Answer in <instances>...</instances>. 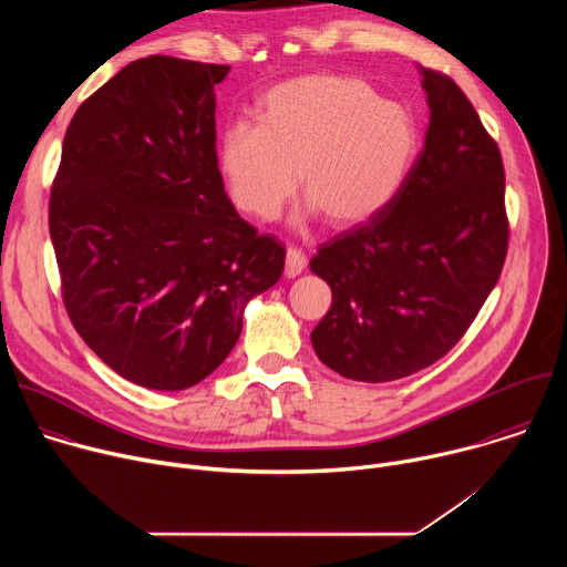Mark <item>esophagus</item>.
<instances>
[{"label": "esophagus", "mask_w": 567, "mask_h": 567, "mask_svg": "<svg viewBox=\"0 0 567 567\" xmlns=\"http://www.w3.org/2000/svg\"><path fill=\"white\" fill-rule=\"evenodd\" d=\"M307 267V256L296 249V247H289L287 249V260H285V276L287 278H296L298 274H302Z\"/></svg>", "instance_id": "34e87169"}]
</instances>
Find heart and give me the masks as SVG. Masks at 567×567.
<instances>
[{"label":"heart","instance_id":"obj_1","mask_svg":"<svg viewBox=\"0 0 567 567\" xmlns=\"http://www.w3.org/2000/svg\"><path fill=\"white\" fill-rule=\"evenodd\" d=\"M417 154L420 125L406 105L361 78L313 73L269 90L258 125L224 132L219 168L230 202L258 221H274L300 182L309 213L350 228L399 197Z\"/></svg>","mask_w":567,"mask_h":567}]
</instances>
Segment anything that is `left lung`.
Masks as SVG:
<instances>
[{"instance_id":"left-lung-1","label":"left lung","mask_w":567,"mask_h":567,"mask_svg":"<svg viewBox=\"0 0 567 567\" xmlns=\"http://www.w3.org/2000/svg\"><path fill=\"white\" fill-rule=\"evenodd\" d=\"M424 147L399 197L322 241L309 267L332 289L311 332L346 379L383 383L440 361L496 287L509 245L498 143L455 80L422 69Z\"/></svg>"}]
</instances>
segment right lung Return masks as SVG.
<instances>
[{
  "label": "right lung",
  "instance_id": "obj_1",
  "mask_svg": "<svg viewBox=\"0 0 567 567\" xmlns=\"http://www.w3.org/2000/svg\"><path fill=\"white\" fill-rule=\"evenodd\" d=\"M230 66L130 62L73 114L49 233L75 332L123 379L184 390L228 357L247 302L285 249L241 219L215 150V85Z\"/></svg>",
  "mask_w": 567,
  "mask_h": 567
}]
</instances>
